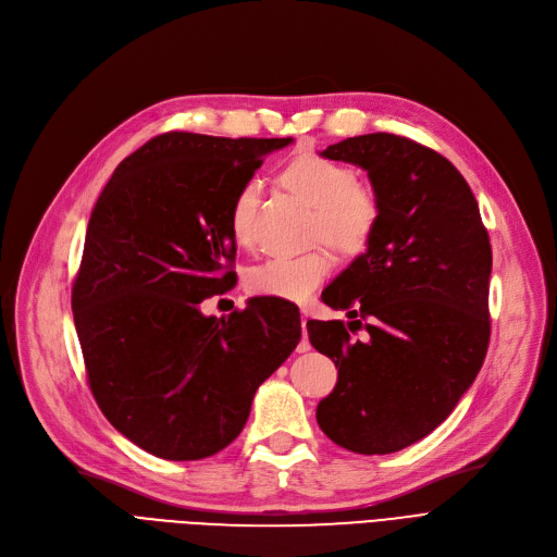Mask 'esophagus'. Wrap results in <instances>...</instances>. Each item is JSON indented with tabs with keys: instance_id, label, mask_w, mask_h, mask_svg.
Returning <instances> with one entry per match:
<instances>
[{
	"instance_id": "esophagus-1",
	"label": "esophagus",
	"mask_w": 557,
	"mask_h": 557,
	"mask_svg": "<svg viewBox=\"0 0 557 557\" xmlns=\"http://www.w3.org/2000/svg\"><path fill=\"white\" fill-rule=\"evenodd\" d=\"M300 325H302V341L298 343V352H309V336H307V315H302V320H300Z\"/></svg>"
}]
</instances>
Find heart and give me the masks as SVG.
<instances>
[{
  "mask_svg": "<svg viewBox=\"0 0 557 557\" xmlns=\"http://www.w3.org/2000/svg\"><path fill=\"white\" fill-rule=\"evenodd\" d=\"M282 183L315 208L311 242H325L347 257L368 250L382 223L384 205L374 187L357 183L352 166L305 153L284 166ZM259 191V183L248 181L234 194L230 205V232L244 248L252 246L257 237ZM332 271L334 257L325 248H315L294 257H273L252 267L246 275V286L252 296L302 302Z\"/></svg>",
  "mask_w": 557,
  "mask_h": 557,
  "instance_id": "b5f03b06",
  "label": "heart"
}]
</instances>
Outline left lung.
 Listing matches in <instances>:
<instances>
[{
  "mask_svg": "<svg viewBox=\"0 0 557 557\" xmlns=\"http://www.w3.org/2000/svg\"><path fill=\"white\" fill-rule=\"evenodd\" d=\"M323 156L366 169L384 214L368 252L323 290L325 305L357 320L307 323L338 368L315 418L349 451L393 454L443 424L483 366L492 246L470 185L429 146L370 133ZM363 319L366 344L348 338Z\"/></svg>",
  "mask_w": 557,
  "mask_h": 557,
  "instance_id": "left-lung-1",
  "label": "left lung"
}]
</instances>
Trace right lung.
<instances>
[{
  "mask_svg": "<svg viewBox=\"0 0 557 557\" xmlns=\"http://www.w3.org/2000/svg\"><path fill=\"white\" fill-rule=\"evenodd\" d=\"M290 137L162 133L122 160L85 232L72 284L87 384L108 422L164 460L214 456L294 352L296 313L200 302L234 284V194ZM300 315V313H298Z\"/></svg>",
  "mask_w": 557,
  "mask_h": 557,
  "instance_id": "add662e5",
  "label": "right lung"
}]
</instances>
